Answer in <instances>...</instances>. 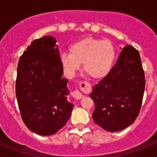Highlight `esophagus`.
<instances>
[{"mask_svg":"<svg viewBox=\"0 0 157 157\" xmlns=\"http://www.w3.org/2000/svg\"><path fill=\"white\" fill-rule=\"evenodd\" d=\"M79 86L82 89H86L87 87H88V83L86 82H81L79 84ZM72 95H73V97H74L75 99H82V98L84 97V96H83L82 94L79 92V91L77 90L73 92V94H72Z\"/></svg>","mask_w":157,"mask_h":157,"instance_id":"34e87169","label":"esophagus"}]
</instances>
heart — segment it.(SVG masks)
Wrapping results in <instances>:
<instances>
[{
	"label": "heart",
	"instance_id": "1",
	"mask_svg": "<svg viewBox=\"0 0 157 157\" xmlns=\"http://www.w3.org/2000/svg\"><path fill=\"white\" fill-rule=\"evenodd\" d=\"M69 53L60 56L63 68L69 75H74L83 63V69L94 79H102L110 73L116 59L112 42L95 37H86L69 47Z\"/></svg>",
	"mask_w": 157,
	"mask_h": 157
}]
</instances>
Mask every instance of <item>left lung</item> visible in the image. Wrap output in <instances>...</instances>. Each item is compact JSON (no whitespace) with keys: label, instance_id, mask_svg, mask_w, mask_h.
<instances>
[{"label":"left lung","instance_id":"8db88e82","mask_svg":"<svg viewBox=\"0 0 157 157\" xmlns=\"http://www.w3.org/2000/svg\"><path fill=\"white\" fill-rule=\"evenodd\" d=\"M145 80L138 51L123 48L110 73L93 87V119L105 130L116 132L131 125L141 109Z\"/></svg>","mask_w":157,"mask_h":157}]
</instances>
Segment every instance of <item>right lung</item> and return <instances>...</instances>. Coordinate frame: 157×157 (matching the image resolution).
Listing matches in <instances>:
<instances>
[{
  "instance_id": "obj_1",
  "label": "right lung",
  "mask_w": 157,
  "mask_h": 157,
  "mask_svg": "<svg viewBox=\"0 0 157 157\" xmlns=\"http://www.w3.org/2000/svg\"><path fill=\"white\" fill-rule=\"evenodd\" d=\"M56 40L45 36L33 41L17 67L16 95L22 120L40 135L56 134L71 116L73 104L67 100V80L62 78Z\"/></svg>"
}]
</instances>
